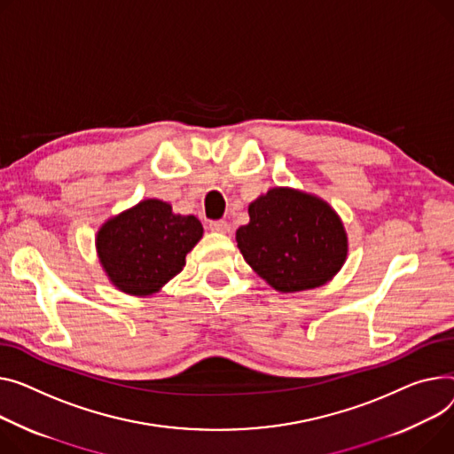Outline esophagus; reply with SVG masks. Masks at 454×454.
Segmentation results:
<instances>
[{"mask_svg": "<svg viewBox=\"0 0 454 454\" xmlns=\"http://www.w3.org/2000/svg\"><path fill=\"white\" fill-rule=\"evenodd\" d=\"M209 230L215 231V233H230V224L226 221H214L209 223Z\"/></svg>", "mask_w": 454, "mask_h": 454, "instance_id": "esophagus-1", "label": "esophagus"}]
</instances>
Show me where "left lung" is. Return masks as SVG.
<instances>
[{
    "label": "left lung",
    "instance_id": "1",
    "mask_svg": "<svg viewBox=\"0 0 454 454\" xmlns=\"http://www.w3.org/2000/svg\"><path fill=\"white\" fill-rule=\"evenodd\" d=\"M237 247L259 278L281 294L314 290L343 268L348 235L338 211L314 193L270 188L248 206Z\"/></svg>",
    "mask_w": 454,
    "mask_h": 454
}]
</instances>
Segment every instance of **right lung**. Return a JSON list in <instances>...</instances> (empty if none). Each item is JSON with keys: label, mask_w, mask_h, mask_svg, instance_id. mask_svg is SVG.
Returning <instances> with one entry per match:
<instances>
[{"label": "right lung", "mask_w": 454, "mask_h": 454, "mask_svg": "<svg viewBox=\"0 0 454 454\" xmlns=\"http://www.w3.org/2000/svg\"><path fill=\"white\" fill-rule=\"evenodd\" d=\"M195 215L173 214L169 202L144 199L109 217L97 231V254L109 283L147 297L183 271L186 254L202 239Z\"/></svg>", "instance_id": "add662e5"}]
</instances>
